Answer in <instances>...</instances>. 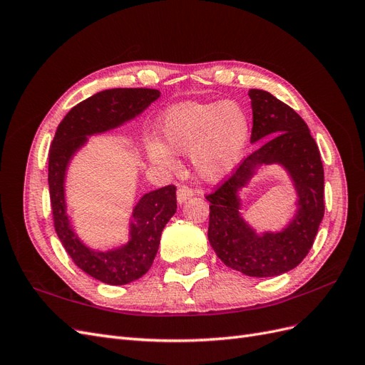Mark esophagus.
<instances>
[{"mask_svg":"<svg viewBox=\"0 0 365 365\" xmlns=\"http://www.w3.org/2000/svg\"><path fill=\"white\" fill-rule=\"evenodd\" d=\"M193 195L195 192L192 189H189L187 185H181L178 187V190H176V200H178L180 204H184L187 200H190Z\"/></svg>","mask_w":365,"mask_h":365,"instance_id":"obj_1","label":"esophagus"}]
</instances>
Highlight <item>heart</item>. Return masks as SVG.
I'll use <instances>...</instances> for the list:
<instances>
[{"mask_svg":"<svg viewBox=\"0 0 365 365\" xmlns=\"http://www.w3.org/2000/svg\"><path fill=\"white\" fill-rule=\"evenodd\" d=\"M251 123L245 108L237 102H181L168 108L160 120L165 146L150 141V160L172 168L173 153L190 150L195 172L204 181L224 180L240 164L250 141Z\"/></svg>","mask_w":365,"mask_h":365,"instance_id":"heart-1","label":"heart"}]
</instances>
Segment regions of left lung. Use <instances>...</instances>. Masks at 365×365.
I'll return each instance as SVG.
<instances>
[{"label": "left lung", "instance_id": "left-lung-1", "mask_svg": "<svg viewBox=\"0 0 365 365\" xmlns=\"http://www.w3.org/2000/svg\"><path fill=\"white\" fill-rule=\"evenodd\" d=\"M251 143L263 141L236 172L205 196L210 202L208 240L228 268L250 277H275L307 256L324 216L322 155L304 120L291 106L263 90H250ZM280 163L297 192V212L282 232L259 235L240 215L238 192L262 165Z\"/></svg>", "mask_w": 365, "mask_h": 365}]
</instances>
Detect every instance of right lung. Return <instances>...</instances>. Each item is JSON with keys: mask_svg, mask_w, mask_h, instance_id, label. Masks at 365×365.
Instances as JSON below:
<instances>
[{"mask_svg": "<svg viewBox=\"0 0 365 365\" xmlns=\"http://www.w3.org/2000/svg\"><path fill=\"white\" fill-rule=\"evenodd\" d=\"M160 94L150 88H114L88 97L63 117L50 146L48 189L54 230L77 267L108 284H128L150 269L163 228L176 212V187L165 185L143 195L132 210L128 244L97 251L86 247L73 230L65 202V173L88 137L135 118Z\"/></svg>", "mask_w": 365, "mask_h": 365, "instance_id": "right-lung-1", "label": "right lung"}]
</instances>
